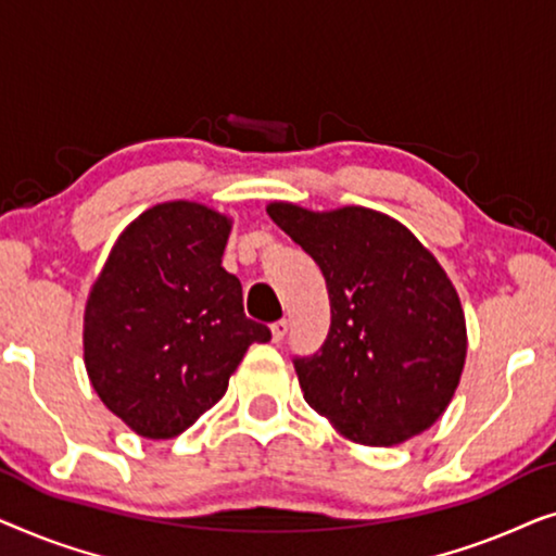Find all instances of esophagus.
Masks as SVG:
<instances>
[{
	"label": "esophagus",
	"instance_id": "34e87169",
	"mask_svg": "<svg viewBox=\"0 0 556 556\" xmlns=\"http://www.w3.org/2000/svg\"><path fill=\"white\" fill-rule=\"evenodd\" d=\"M270 333H273V341H276V344H278V341H283L286 333H288V321H286V318H280V321L273 324L270 326Z\"/></svg>",
	"mask_w": 556,
	"mask_h": 556
}]
</instances>
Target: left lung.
<instances>
[{"label":"left lung","instance_id":"obj_1","mask_svg":"<svg viewBox=\"0 0 556 556\" xmlns=\"http://www.w3.org/2000/svg\"><path fill=\"white\" fill-rule=\"evenodd\" d=\"M265 210L314 257L329 291V337L293 362L303 400L341 438L369 447L400 445L435 425L468 352L458 291L438 257L369 207Z\"/></svg>","mask_w":556,"mask_h":556}]
</instances>
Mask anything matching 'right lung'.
Instances as JSON below:
<instances>
[{"instance_id": "add662e5", "label": "right lung", "mask_w": 556, "mask_h": 556, "mask_svg": "<svg viewBox=\"0 0 556 556\" xmlns=\"http://www.w3.org/2000/svg\"><path fill=\"white\" fill-rule=\"evenodd\" d=\"M232 217L172 200L141 212L90 286L83 359L105 407L136 435L177 438L227 392L268 326L242 311L240 280L223 268Z\"/></svg>"}]
</instances>
